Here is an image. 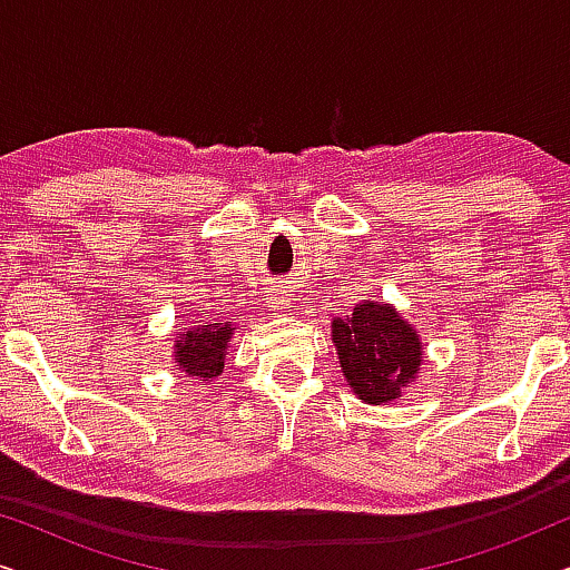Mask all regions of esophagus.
I'll list each match as a JSON object with an SVG mask.
<instances>
[{
	"label": "esophagus",
	"mask_w": 570,
	"mask_h": 570,
	"mask_svg": "<svg viewBox=\"0 0 570 570\" xmlns=\"http://www.w3.org/2000/svg\"><path fill=\"white\" fill-rule=\"evenodd\" d=\"M267 303H269V308H272V311H283V308L287 306V301H285V298H279V295H272V298H269Z\"/></svg>",
	"instance_id": "esophagus-1"
}]
</instances>
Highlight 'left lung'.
Returning a JSON list of instances; mask_svg holds the SVG:
<instances>
[{"label": "left lung", "mask_w": 570, "mask_h": 570, "mask_svg": "<svg viewBox=\"0 0 570 570\" xmlns=\"http://www.w3.org/2000/svg\"><path fill=\"white\" fill-rule=\"evenodd\" d=\"M332 342L342 376L365 404L400 400L425 355L415 326L386 301H363L347 318H334Z\"/></svg>", "instance_id": "obj_1"}]
</instances>
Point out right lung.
Masks as SVG:
<instances>
[{
  "label": "right lung",
  "mask_w": 570,
  "mask_h": 570,
  "mask_svg": "<svg viewBox=\"0 0 570 570\" xmlns=\"http://www.w3.org/2000/svg\"><path fill=\"white\" fill-rule=\"evenodd\" d=\"M233 332H236V326L230 322L184 326V332L176 334L174 355H170L176 363V371L199 381L220 376L225 368V355H228Z\"/></svg>",
  "instance_id": "1"
}]
</instances>
